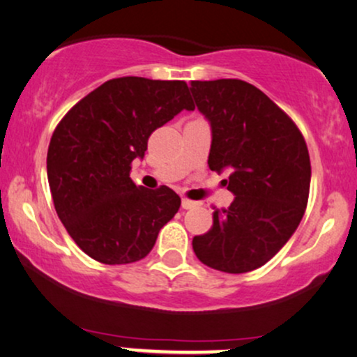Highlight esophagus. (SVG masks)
Here are the masks:
<instances>
[{
  "mask_svg": "<svg viewBox=\"0 0 357 357\" xmlns=\"http://www.w3.org/2000/svg\"><path fill=\"white\" fill-rule=\"evenodd\" d=\"M196 206V203L195 201H191V199H183L181 201V208L183 209H191V208H195Z\"/></svg>",
  "mask_w": 357,
  "mask_h": 357,
  "instance_id": "1",
  "label": "esophagus"
}]
</instances>
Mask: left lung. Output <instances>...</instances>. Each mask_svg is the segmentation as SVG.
<instances>
[{"label": "left lung", "instance_id": "left-lung-1", "mask_svg": "<svg viewBox=\"0 0 357 357\" xmlns=\"http://www.w3.org/2000/svg\"><path fill=\"white\" fill-rule=\"evenodd\" d=\"M197 109L211 123V171H229V208L192 238L197 259L229 274L261 268L289 241L307 206L311 161L293 119L241 79L191 81Z\"/></svg>", "mask_w": 357, "mask_h": 357}]
</instances>
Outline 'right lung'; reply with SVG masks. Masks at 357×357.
<instances>
[{"label":"right lung","instance_id":"right-lung-1","mask_svg":"<svg viewBox=\"0 0 357 357\" xmlns=\"http://www.w3.org/2000/svg\"><path fill=\"white\" fill-rule=\"evenodd\" d=\"M195 109L184 81L124 76L76 102L51 136L46 167L58 218L73 241L102 264L149 255L181 197L167 186L146 190L130 178L151 132Z\"/></svg>","mask_w":357,"mask_h":357}]
</instances>
